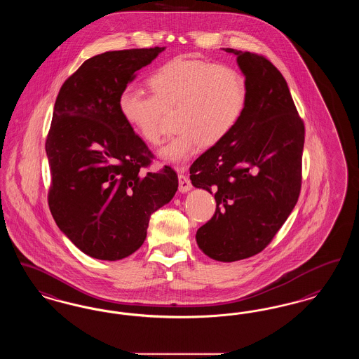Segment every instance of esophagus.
Instances as JSON below:
<instances>
[{
	"instance_id": "esophagus-1",
	"label": "esophagus",
	"mask_w": 359,
	"mask_h": 359,
	"mask_svg": "<svg viewBox=\"0 0 359 359\" xmlns=\"http://www.w3.org/2000/svg\"><path fill=\"white\" fill-rule=\"evenodd\" d=\"M177 172H179V191L183 194L188 192L192 188V184H191L188 176L184 175V167H179Z\"/></svg>"
}]
</instances>
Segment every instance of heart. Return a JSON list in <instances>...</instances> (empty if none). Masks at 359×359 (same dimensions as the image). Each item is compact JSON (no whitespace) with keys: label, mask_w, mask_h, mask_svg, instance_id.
Instances as JSON below:
<instances>
[{"label":"heart","mask_w":359,"mask_h":359,"mask_svg":"<svg viewBox=\"0 0 359 359\" xmlns=\"http://www.w3.org/2000/svg\"><path fill=\"white\" fill-rule=\"evenodd\" d=\"M152 96L129 84L118 93L117 108L144 143L158 145L161 111L176 109L177 133L158 151L170 163L189 158L201 144L223 142L239 124L247 104V83L235 67L192 57H175L148 79Z\"/></svg>","instance_id":"1"}]
</instances>
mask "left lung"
Returning <instances> with one entry per match:
<instances>
[{"label": "left lung", "mask_w": 359, "mask_h": 359, "mask_svg": "<svg viewBox=\"0 0 359 359\" xmlns=\"http://www.w3.org/2000/svg\"><path fill=\"white\" fill-rule=\"evenodd\" d=\"M224 50L245 76V109L230 135L194 161L189 179L216 201L215 214L196 232L199 248L219 262H236L263 251L298 201L304 124L270 60Z\"/></svg>", "instance_id": "8db88e82"}]
</instances>
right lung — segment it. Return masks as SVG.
Segmentation results:
<instances>
[{"label": "right lung", "instance_id": "add662e5", "mask_svg": "<svg viewBox=\"0 0 359 359\" xmlns=\"http://www.w3.org/2000/svg\"><path fill=\"white\" fill-rule=\"evenodd\" d=\"M164 49L88 58L58 92L45 143L48 203L58 229L92 258L118 260L139 250L149 217L177 191L171 167L143 172L154 155L117 108L120 90Z\"/></svg>", "mask_w": 359, "mask_h": 359}]
</instances>
